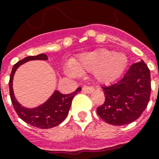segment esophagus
<instances>
[{
  "mask_svg": "<svg viewBox=\"0 0 159 159\" xmlns=\"http://www.w3.org/2000/svg\"><path fill=\"white\" fill-rule=\"evenodd\" d=\"M94 91V87H90V86H84L82 87V92H86V93H92Z\"/></svg>",
  "mask_w": 159,
  "mask_h": 159,
  "instance_id": "esophagus-1",
  "label": "esophagus"
}]
</instances>
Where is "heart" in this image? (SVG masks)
Listing matches in <instances>:
<instances>
[{
    "instance_id": "1",
    "label": "heart",
    "mask_w": 159,
    "mask_h": 159,
    "mask_svg": "<svg viewBox=\"0 0 159 159\" xmlns=\"http://www.w3.org/2000/svg\"><path fill=\"white\" fill-rule=\"evenodd\" d=\"M128 62L124 53H116L106 48L84 53L72 62L71 72H92L93 76L102 83H108L116 79L122 73Z\"/></svg>"
}]
</instances>
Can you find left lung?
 I'll return each instance as SVG.
<instances>
[{
	"label": "left lung",
	"mask_w": 159,
	"mask_h": 159,
	"mask_svg": "<svg viewBox=\"0 0 159 159\" xmlns=\"http://www.w3.org/2000/svg\"><path fill=\"white\" fill-rule=\"evenodd\" d=\"M105 102L97 115L112 125H125L142 115L150 99V71L143 61L129 67L124 77L110 86H103Z\"/></svg>",
	"instance_id": "obj_1"
}]
</instances>
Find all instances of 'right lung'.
<instances>
[{
	"label": "right lung",
	"instance_id": "add662e5",
	"mask_svg": "<svg viewBox=\"0 0 159 159\" xmlns=\"http://www.w3.org/2000/svg\"><path fill=\"white\" fill-rule=\"evenodd\" d=\"M47 60L48 56L43 53L37 56H29L23 58L13 66L11 71L10 81H9V88H10V96L11 102L14 106L15 111L19 117L25 123L33 125L39 129H50L58 125L64 120L68 115V111L71 107L72 101L73 97L78 92H81L82 88L78 87L74 92L71 94L64 95L61 92L55 91L49 99L41 106L34 109L25 108L21 106L14 96L13 88H12V80L16 70L21 64H23L30 60Z\"/></svg>",
	"mask_w": 159,
	"mask_h": 159
}]
</instances>
